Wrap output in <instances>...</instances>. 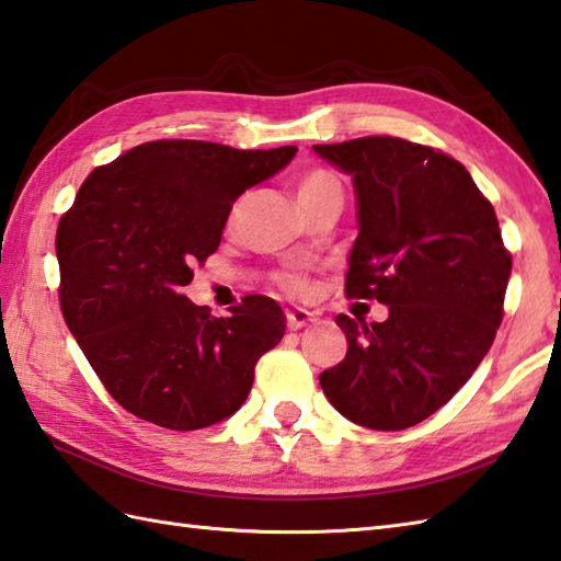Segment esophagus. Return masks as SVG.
Here are the masks:
<instances>
[{"mask_svg": "<svg viewBox=\"0 0 561 561\" xmlns=\"http://www.w3.org/2000/svg\"><path fill=\"white\" fill-rule=\"evenodd\" d=\"M312 322H314V314L310 310H300V307H297V310L288 312V329L290 331H297V329H302V327L312 324Z\"/></svg>", "mask_w": 561, "mask_h": 561, "instance_id": "esophagus-1", "label": "esophagus"}]
</instances>
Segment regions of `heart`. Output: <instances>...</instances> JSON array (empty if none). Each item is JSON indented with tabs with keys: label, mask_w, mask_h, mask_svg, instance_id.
<instances>
[{
	"label": "heart",
	"mask_w": 561,
	"mask_h": 561,
	"mask_svg": "<svg viewBox=\"0 0 561 561\" xmlns=\"http://www.w3.org/2000/svg\"><path fill=\"white\" fill-rule=\"evenodd\" d=\"M329 196H341V184H339V179L327 169L305 171L300 181H297V201H300V205H310V203H317V201L329 198ZM280 283H283V288L290 293L305 290V278L300 276V273H285Z\"/></svg>",
	"instance_id": "heart-1"
}]
</instances>
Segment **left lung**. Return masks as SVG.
I'll use <instances>...</instances> for the list:
<instances>
[{
  "instance_id": "obj_1",
  "label": "left lung",
  "mask_w": 561,
  "mask_h": 561,
  "mask_svg": "<svg viewBox=\"0 0 561 561\" xmlns=\"http://www.w3.org/2000/svg\"><path fill=\"white\" fill-rule=\"evenodd\" d=\"M314 152L356 191L346 295L390 310L370 324L336 317L348 351L319 385L353 424L402 431L438 411L484 360L504 317L511 254L457 159L387 135Z\"/></svg>"
}]
</instances>
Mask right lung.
<instances>
[{
  "label": "right lung",
  "instance_id": "1",
  "mask_svg": "<svg viewBox=\"0 0 561 561\" xmlns=\"http://www.w3.org/2000/svg\"><path fill=\"white\" fill-rule=\"evenodd\" d=\"M295 152L157 140L94 169L79 188L55 237L62 317L130 414L196 431L247 402L259 358L285 334L280 305L249 295L230 317H210L181 290L220 247L232 203Z\"/></svg>",
  "mask_w": 561,
  "mask_h": 561
}]
</instances>
